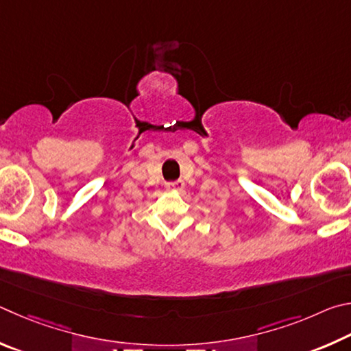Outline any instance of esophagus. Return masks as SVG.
Wrapping results in <instances>:
<instances>
[{
  "mask_svg": "<svg viewBox=\"0 0 351 351\" xmlns=\"http://www.w3.org/2000/svg\"><path fill=\"white\" fill-rule=\"evenodd\" d=\"M183 188H185V182L183 180H176L166 185V189H168V191H183Z\"/></svg>",
  "mask_w": 351,
  "mask_h": 351,
  "instance_id": "34e87169",
  "label": "esophagus"
}]
</instances>
